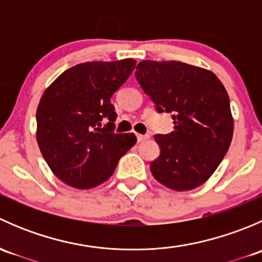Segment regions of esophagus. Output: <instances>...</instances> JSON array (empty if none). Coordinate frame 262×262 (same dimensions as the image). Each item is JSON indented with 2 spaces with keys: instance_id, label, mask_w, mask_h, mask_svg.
<instances>
[{
  "instance_id": "34e87169",
  "label": "esophagus",
  "mask_w": 262,
  "mask_h": 262,
  "mask_svg": "<svg viewBox=\"0 0 262 262\" xmlns=\"http://www.w3.org/2000/svg\"><path fill=\"white\" fill-rule=\"evenodd\" d=\"M149 138V136H147V134H137V141L138 142H143V141H146V139H148Z\"/></svg>"
}]
</instances>
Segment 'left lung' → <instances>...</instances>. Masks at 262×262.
I'll list each match as a JSON object with an SVG mask.
<instances>
[{
  "label": "left lung",
  "instance_id": "1",
  "mask_svg": "<svg viewBox=\"0 0 262 262\" xmlns=\"http://www.w3.org/2000/svg\"><path fill=\"white\" fill-rule=\"evenodd\" d=\"M136 78L158 113H171L175 130L156 134L160 156L153 178L176 191L204 184L224 158L233 136L226 89L214 73L176 60H142Z\"/></svg>",
  "mask_w": 262,
  "mask_h": 262
}]
</instances>
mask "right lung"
Returning <instances> with one entry per match:
<instances>
[{"label": "right lung", "instance_id": "add662e5", "mask_svg": "<svg viewBox=\"0 0 262 262\" xmlns=\"http://www.w3.org/2000/svg\"><path fill=\"white\" fill-rule=\"evenodd\" d=\"M134 67L132 58L80 63L44 91L36 110V139L50 170L64 184L77 189L102 184L136 143L133 133L114 132L118 115L112 104Z\"/></svg>", "mask_w": 262, "mask_h": 262}]
</instances>
